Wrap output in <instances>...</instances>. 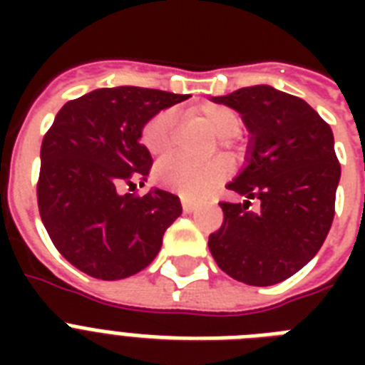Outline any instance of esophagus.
I'll list each match as a JSON object with an SVG mask.
<instances>
[{"instance_id": "34e87169", "label": "esophagus", "mask_w": 365, "mask_h": 365, "mask_svg": "<svg viewBox=\"0 0 365 365\" xmlns=\"http://www.w3.org/2000/svg\"><path fill=\"white\" fill-rule=\"evenodd\" d=\"M182 208H183V212H193L195 208H197V205H195L193 200H189V199H185V197H182Z\"/></svg>"}]
</instances>
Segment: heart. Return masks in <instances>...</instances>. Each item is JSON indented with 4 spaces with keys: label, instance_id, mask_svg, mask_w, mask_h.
<instances>
[{
    "label": "heart",
    "instance_id": "b5f03b06",
    "mask_svg": "<svg viewBox=\"0 0 365 365\" xmlns=\"http://www.w3.org/2000/svg\"><path fill=\"white\" fill-rule=\"evenodd\" d=\"M202 119L214 134L222 140L240 132V117L231 108L212 106L202 111ZM176 111L163 110L151 117L142 128V142L149 153L165 155L174 148ZM227 165L222 159L191 160L185 157H165L155 166V182L166 189L178 191L187 199H200L222 182Z\"/></svg>",
    "mask_w": 365,
    "mask_h": 365
}]
</instances>
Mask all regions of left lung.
Segmentation results:
<instances>
[{
    "label": "left lung",
    "instance_id": "1",
    "mask_svg": "<svg viewBox=\"0 0 365 365\" xmlns=\"http://www.w3.org/2000/svg\"><path fill=\"white\" fill-rule=\"evenodd\" d=\"M242 115L248 165L227 189L244 202H220L223 223L208 237L217 267L250 286H272L317 255L335 214L341 165L329 125L305 100L269 85L212 98ZM259 198L260 210H249Z\"/></svg>",
    "mask_w": 365,
    "mask_h": 365
}]
</instances>
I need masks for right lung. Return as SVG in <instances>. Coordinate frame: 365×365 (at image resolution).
<instances>
[{
	"label": "right lung",
	"instance_id": "obj_1",
	"mask_svg": "<svg viewBox=\"0 0 365 365\" xmlns=\"http://www.w3.org/2000/svg\"><path fill=\"white\" fill-rule=\"evenodd\" d=\"M187 94L142 87L96 88L70 100L41 143L39 216L60 254L100 280L132 277L159 254L182 214L176 195L119 193L145 180L153 159L140 143L143 125Z\"/></svg>",
	"mask_w": 365,
	"mask_h": 365
}]
</instances>
